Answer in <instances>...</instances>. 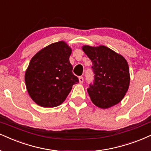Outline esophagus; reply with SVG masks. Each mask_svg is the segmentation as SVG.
Masks as SVG:
<instances>
[{
    "label": "esophagus",
    "mask_w": 151,
    "mask_h": 151,
    "mask_svg": "<svg viewBox=\"0 0 151 151\" xmlns=\"http://www.w3.org/2000/svg\"><path fill=\"white\" fill-rule=\"evenodd\" d=\"M83 81H84V79H83V76H80V77H79V83H83Z\"/></svg>",
    "instance_id": "34e87169"
}]
</instances>
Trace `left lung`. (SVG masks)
Here are the masks:
<instances>
[{
	"label": "left lung",
	"mask_w": 151,
	"mask_h": 151,
	"mask_svg": "<svg viewBox=\"0 0 151 151\" xmlns=\"http://www.w3.org/2000/svg\"><path fill=\"white\" fill-rule=\"evenodd\" d=\"M92 62L94 81L87 92L94 105L106 109L122 101L129 89L130 76L127 60L104 45L82 47Z\"/></svg>",
	"instance_id": "obj_1"
}]
</instances>
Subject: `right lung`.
<instances>
[{
    "mask_svg": "<svg viewBox=\"0 0 151 151\" xmlns=\"http://www.w3.org/2000/svg\"><path fill=\"white\" fill-rule=\"evenodd\" d=\"M72 50L64 41L42 48L31 59L25 73L26 87L38 106L53 108L61 105L79 80L73 73L69 61Z\"/></svg>",
    "mask_w": 151,
    "mask_h": 151,
    "instance_id": "1",
    "label": "right lung"
}]
</instances>
